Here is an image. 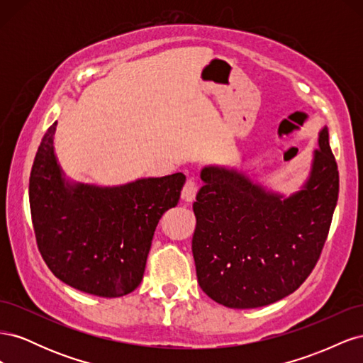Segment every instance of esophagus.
Segmentation results:
<instances>
[{
  "label": "esophagus",
  "mask_w": 363,
  "mask_h": 363,
  "mask_svg": "<svg viewBox=\"0 0 363 363\" xmlns=\"http://www.w3.org/2000/svg\"><path fill=\"white\" fill-rule=\"evenodd\" d=\"M196 192H199V182H196L195 179H188L182 189V199L184 201L191 203L195 200Z\"/></svg>",
  "instance_id": "obj_1"
}]
</instances>
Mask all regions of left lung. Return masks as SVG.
<instances>
[{
	"instance_id": "1",
	"label": "left lung",
	"mask_w": 363,
	"mask_h": 363,
	"mask_svg": "<svg viewBox=\"0 0 363 363\" xmlns=\"http://www.w3.org/2000/svg\"><path fill=\"white\" fill-rule=\"evenodd\" d=\"M303 189L284 199L245 174L206 167L196 194L192 255L200 288L232 309L276 303L298 289L321 256L339 194L324 127Z\"/></svg>"
}]
</instances>
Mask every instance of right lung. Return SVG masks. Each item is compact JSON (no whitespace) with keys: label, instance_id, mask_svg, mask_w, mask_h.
I'll return each instance as SVG.
<instances>
[{"label":"right lung","instance_id":"add662e5","mask_svg":"<svg viewBox=\"0 0 363 363\" xmlns=\"http://www.w3.org/2000/svg\"><path fill=\"white\" fill-rule=\"evenodd\" d=\"M54 123L30 174V211L38 248L51 272L86 294L115 298L133 292L162 215L180 200L177 172L113 188L69 183L54 156Z\"/></svg>","mask_w":363,"mask_h":363}]
</instances>
